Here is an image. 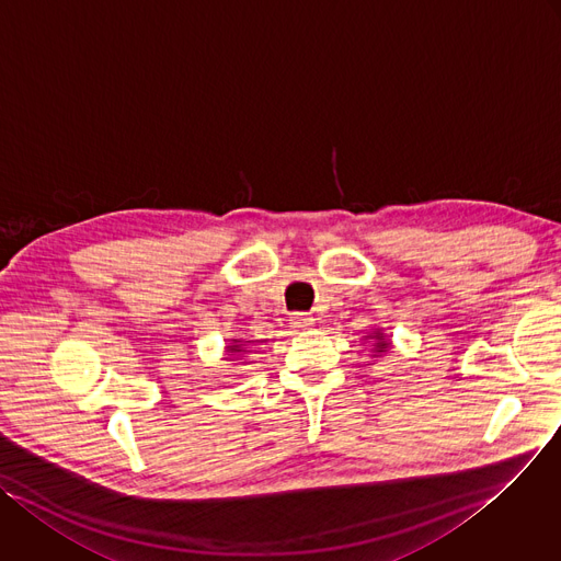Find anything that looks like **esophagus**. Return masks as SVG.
I'll list each match as a JSON object with an SVG mask.
<instances>
[{
	"label": "esophagus",
	"mask_w": 561,
	"mask_h": 561,
	"mask_svg": "<svg viewBox=\"0 0 561 561\" xmlns=\"http://www.w3.org/2000/svg\"><path fill=\"white\" fill-rule=\"evenodd\" d=\"M313 324V318L309 313H294L289 318V327L296 329V331H302V329H309Z\"/></svg>",
	"instance_id": "esophagus-1"
}]
</instances>
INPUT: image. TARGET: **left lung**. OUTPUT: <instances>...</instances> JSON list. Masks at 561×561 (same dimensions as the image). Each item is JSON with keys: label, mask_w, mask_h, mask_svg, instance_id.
Returning <instances> with one entry per match:
<instances>
[{"label": "left lung", "mask_w": 561, "mask_h": 561, "mask_svg": "<svg viewBox=\"0 0 561 561\" xmlns=\"http://www.w3.org/2000/svg\"><path fill=\"white\" fill-rule=\"evenodd\" d=\"M363 341H371V358H380L387 352H391V347H393V343H391L389 335L385 333V329L369 331L367 335H363Z\"/></svg>", "instance_id": "8db88e82"}]
</instances>
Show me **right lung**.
Here are the masks:
<instances>
[{
  "label": "right lung",
  "mask_w": 561,
  "mask_h": 561,
  "mask_svg": "<svg viewBox=\"0 0 561 561\" xmlns=\"http://www.w3.org/2000/svg\"><path fill=\"white\" fill-rule=\"evenodd\" d=\"M248 343H250V341H243V339H232V341H228V347H226V360H232V358H239V356L250 354Z\"/></svg>",
  "instance_id": "add662e5"
}]
</instances>
